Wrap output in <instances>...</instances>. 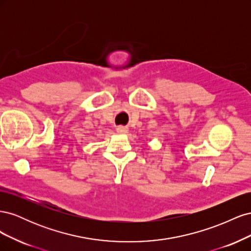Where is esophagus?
<instances>
[{"mask_svg":"<svg viewBox=\"0 0 251 251\" xmlns=\"http://www.w3.org/2000/svg\"><path fill=\"white\" fill-rule=\"evenodd\" d=\"M116 131H117V133H119V134H126V133H127V131H128V128H127L126 126H117Z\"/></svg>","mask_w":251,"mask_h":251,"instance_id":"esophagus-1","label":"esophagus"}]
</instances>
